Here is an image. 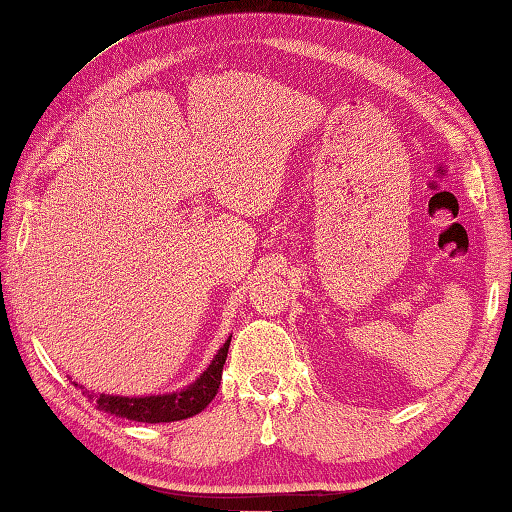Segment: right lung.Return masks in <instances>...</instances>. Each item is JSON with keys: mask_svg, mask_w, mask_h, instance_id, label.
<instances>
[{"mask_svg": "<svg viewBox=\"0 0 512 512\" xmlns=\"http://www.w3.org/2000/svg\"><path fill=\"white\" fill-rule=\"evenodd\" d=\"M230 338L224 342V347L217 351L212 358L208 369L188 385L181 392L172 394H159V396H111V394H94L85 392L89 401H94L100 412L114 414L120 418H129V421L138 423H172L183 421L206 410L212 398L217 396V389L221 385V371L226 365Z\"/></svg>", "mask_w": 512, "mask_h": 512, "instance_id": "obj_1", "label": "right lung"}]
</instances>
